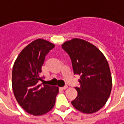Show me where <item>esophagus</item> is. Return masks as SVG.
I'll use <instances>...</instances> for the list:
<instances>
[{"mask_svg":"<svg viewBox=\"0 0 124 124\" xmlns=\"http://www.w3.org/2000/svg\"><path fill=\"white\" fill-rule=\"evenodd\" d=\"M68 88V86L67 85H65V86H63V87H61V89L62 90H66V89H67Z\"/></svg>","mask_w":124,"mask_h":124,"instance_id":"1","label":"esophagus"}]
</instances>
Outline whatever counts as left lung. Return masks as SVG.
Returning a JSON list of instances; mask_svg holds the SVG:
<instances>
[{
  "label": "left lung",
  "mask_w": 124,
  "mask_h": 124,
  "mask_svg": "<svg viewBox=\"0 0 124 124\" xmlns=\"http://www.w3.org/2000/svg\"><path fill=\"white\" fill-rule=\"evenodd\" d=\"M71 59L74 75H79L78 96L71 103L76 109L93 114L102 108L110 95L112 80L107 60L95 46L73 39L62 44Z\"/></svg>",
  "instance_id": "8db88e82"
}]
</instances>
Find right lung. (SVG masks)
<instances>
[{
  "label": "right lung",
  "instance_id": "add662e5",
  "mask_svg": "<svg viewBox=\"0 0 124 124\" xmlns=\"http://www.w3.org/2000/svg\"><path fill=\"white\" fill-rule=\"evenodd\" d=\"M54 44L42 39L32 41L22 50L15 61L12 86L18 104L27 113L40 116L54 107L58 87L39 84L45 56ZM43 84V83H42Z\"/></svg>",
  "mask_w": 124,
  "mask_h": 124
}]
</instances>
